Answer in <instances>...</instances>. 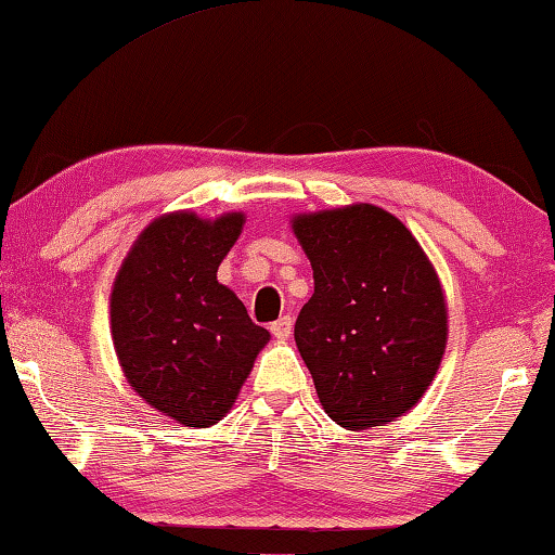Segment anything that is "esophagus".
<instances>
[{
  "label": "esophagus",
  "instance_id": "34e87169",
  "mask_svg": "<svg viewBox=\"0 0 555 555\" xmlns=\"http://www.w3.org/2000/svg\"><path fill=\"white\" fill-rule=\"evenodd\" d=\"M270 332H272V337L280 341L289 339V334H293V317H280L278 322L270 324Z\"/></svg>",
  "mask_w": 555,
  "mask_h": 555
}]
</instances>
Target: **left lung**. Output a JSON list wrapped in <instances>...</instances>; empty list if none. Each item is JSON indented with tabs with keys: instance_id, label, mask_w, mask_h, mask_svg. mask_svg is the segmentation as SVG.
I'll return each mask as SVG.
<instances>
[{
	"instance_id": "obj_1",
	"label": "left lung",
	"mask_w": 555,
	"mask_h": 555,
	"mask_svg": "<svg viewBox=\"0 0 555 555\" xmlns=\"http://www.w3.org/2000/svg\"><path fill=\"white\" fill-rule=\"evenodd\" d=\"M289 225L314 270L295 341L324 413L347 430L393 423L425 396L448 347L438 270L374 204L295 214Z\"/></svg>"
}]
</instances>
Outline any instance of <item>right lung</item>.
I'll use <instances>...</instances> for the list:
<instances>
[{"label":"right lung","mask_w":555,"mask_h":555,"mask_svg":"<svg viewBox=\"0 0 555 555\" xmlns=\"http://www.w3.org/2000/svg\"><path fill=\"white\" fill-rule=\"evenodd\" d=\"M243 223V211L162 214L144 225L113 283L111 332L127 384L186 428L225 417L270 341L216 280Z\"/></svg>","instance_id":"right-lung-1"}]
</instances>
